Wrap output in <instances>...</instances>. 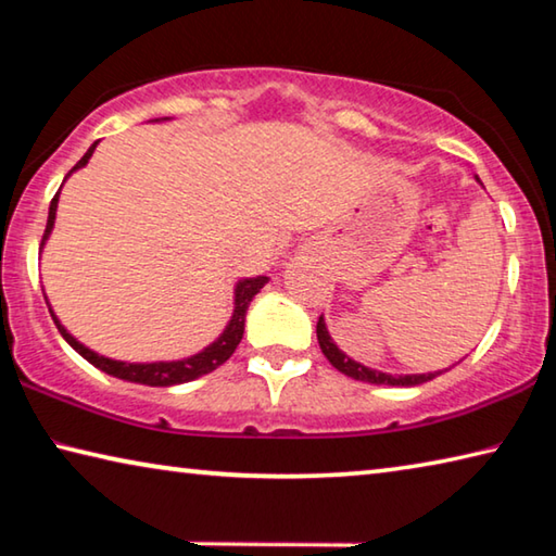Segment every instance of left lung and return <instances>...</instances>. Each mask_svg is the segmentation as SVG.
<instances>
[{
  "label": "left lung",
  "instance_id": "obj_1",
  "mask_svg": "<svg viewBox=\"0 0 556 556\" xmlns=\"http://www.w3.org/2000/svg\"><path fill=\"white\" fill-rule=\"evenodd\" d=\"M316 336H318V345H321L324 355L328 357V363H331L336 370H341L343 375H348V378H353V380L370 382V384H402V388H412V384L429 382V380H434L437 375H441V372H427V375H388V372L365 368V365L351 361V357H348L345 353L338 351V345L331 341V336H328V328H326L321 316H318V324H316Z\"/></svg>",
  "mask_w": 556,
  "mask_h": 556
}]
</instances>
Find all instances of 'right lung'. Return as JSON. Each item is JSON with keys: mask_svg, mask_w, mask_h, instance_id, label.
I'll return each mask as SVG.
<instances>
[{"mask_svg": "<svg viewBox=\"0 0 556 556\" xmlns=\"http://www.w3.org/2000/svg\"><path fill=\"white\" fill-rule=\"evenodd\" d=\"M96 147H98V142L92 144L88 152H86V156H83L80 162L71 168L68 176L75 172V168H80V166L88 164V159L92 156V152H96ZM55 208H59V193H55L53 201H51L49 223H46V230H43V238H41V248H43V242H46V238H49V232L53 228ZM267 281H269L267 277L242 279L240 285H238V289H235V312H232L230 324L223 331V336L213 345L205 348L203 353L186 357V361H176V363H147V365H142V363L110 361V357H102L98 353H92L90 348H86L83 343L75 341V338L61 326L59 318L53 316L51 306H49V312H51L53 324L61 331V336L75 348V351H78L83 357H86L90 365H96V368L112 375V378H119V380H127V382H139V384H149V388H168V384L191 382L195 378H201V375H208V372H213L215 368H218V365H223L225 361H228V357L235 353V348H238V343L242 341L244 314H248L250 301H252V296H255L262 287L267 285Z\"/></svg>", "mask_w": 556, "mask_h": 556, "instance_id": "add662e5", "label": "right lung"}]
</instances>
